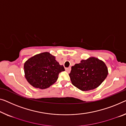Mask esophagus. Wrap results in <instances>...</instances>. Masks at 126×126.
Segmentation results:
<instances>
[{"label": "esophagus", "mask_w": 126, "mask_h": 126, "mask_svg": "<svg viewBox=\"0 0 126 126\" xmlns=\"http://www.w3.org/2000/svg\"><path fill=\"white\" fill-rule=\"evenodd\" d=\"M71 68H65V71H66V72H67L68 73H69L70 72V71H71Z\"/></svg>", "instance_id": "esophagus-1"}]
</instances>
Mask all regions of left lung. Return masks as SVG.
Masks as SVG:
<instances>
[{
  "instance_id": "8db88e82",
  "label": "left lung",
  "mask_w": 126,
  "mask_h": 126,
  "mask_svg": "<svg viewBox=\"0 0 126 126\" xmlns=\"http://www.w3.org/2000/svg\"><path fill=\"white\" fill-rule=\"evenodd\" d=\"M108 75V67L104 62L92 57L72 66L69 76L75 87L88 91L98 87Z\"/></svg>"
}]
</instances>
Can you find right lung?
<instances>
[{
    "instance_id": "obj_1",
    "label": "right lung",
    "mask_w": 126,
    "mask_h": 126,
    "mask_svg": "<svg viewBox=\"0 0 126 126\" xmlns=\"http://www.w3.org/2000/svg\"><path fill=\"white\" fill-rule=\"evenodd\" d=\"M25 78L32 86L41 89L54 84L60 72L65 70L56 61L55 56L45 52L30 58L24 65Z\"/></svg>"
}]
</instances>
